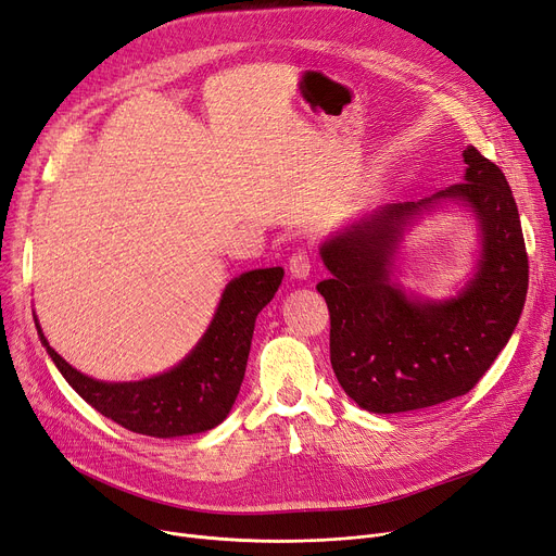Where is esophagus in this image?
Segmentation results:
<instances>
[{"label":"esophagus","mask_w":556,"mask_h":556,"mask_svg":"<svg viewBox=\"0 0 556 556\" xmlns=\"http://www.w3.org/2000/svg\"><path fill=\"white\" fill-rule=\"evenodd\" d=\"M288 270L295 279H306L311 275V254L306 250H298L288 258Z\"/></svg>","instance_id":"obj_1"}]
</instances>
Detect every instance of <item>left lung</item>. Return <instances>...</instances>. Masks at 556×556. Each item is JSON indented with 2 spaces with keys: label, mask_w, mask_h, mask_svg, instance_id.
<instances>
[{
  "label": "left lung",
  "mask_w": 556,
  "mask_h": 556,
  "mask_svg": "<svg viewBox=\"0 0 556 556\" xmlns=\"http://www.w3.org/2000/svg\"><path fill=\"white\" fill-rule=\"evenodd\" d=\"M464 163V181L379 206L320 245L331 273L316 286L329 306L331 368L366 412L404 414L466 395L520 320L529 263L514 192L472 144ZM445 201L471 208L482 250L467 288L433 303L404 294L392 273L405 227Z\"/></svg>",
  "instance_id": "1"
}]
</instances>
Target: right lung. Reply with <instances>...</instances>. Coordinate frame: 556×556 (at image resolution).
I'll return each mask as SVG.
<instances>
[{
	"mask_svg": "<svg viewBox=\"0 0 556 556\" xmlns=\"http://www.w3.org/2000/svg\"><path fill=\"white\" fill-rule=\"evenodd\" d=\"M281 279L283 268H258L231 279L192 352L167 372L140 381L92 379L50 348L38 318L36 329L65 381L102 416L142 437H190L229 416L245 377L256 316L275 298Z\"/></svg>",
	"mask_w": 556,
	"mask_h": 556,
	"instance_id": "obj_1",
	"label": "right lung"
}]
</instances>
